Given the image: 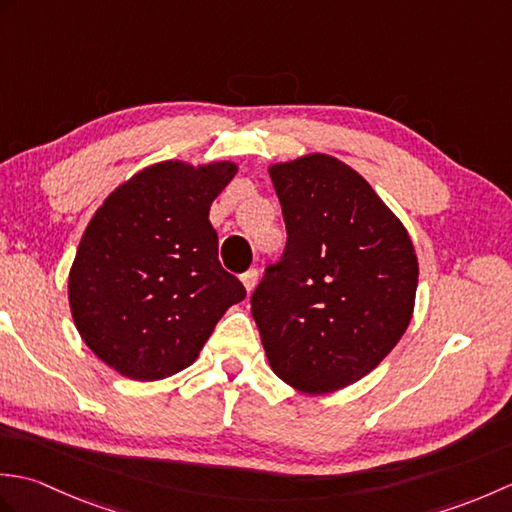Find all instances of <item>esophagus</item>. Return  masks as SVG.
<instances>
[{"label": "esophagus", "instance_id": "1", "mask_svg": "<svg viewBox=\"0 0 512 512\" xmlns=\"http://www.w3.org/2000/svg\"><path fill=\"white\" fill-rule=\"evenodd\" d=\"M242 284H244L246 292L250 295V292H253V288H255V284H257V270L255 268L246 270V273L242 275Z\"/></svg>", "mask_w": 512, "mask_h": 512}]
</instances>
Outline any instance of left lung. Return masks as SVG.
Returning <instances> with one entry per match:
<instances>
[{
    "instance_id": "left-lung-1",
    "label": "left lung",
    "mask_w": 512,
    "mask_h": 512,
    "mask_svg": "<svg viewBox=\"0 0 512 512\" xmlns=\"http://www.w3.org/2000/svg\"><path fill=\"white\" fill-rule=\"evenodd\" d=\"M268 173L288 242L250 312L273 372L328 394L372 372L405 334L418 257L407 228L345 162L308 154Z\"/></svg>"
}]
</instances>
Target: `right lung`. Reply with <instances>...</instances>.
Instances as JSON below:
<instances>
[{
	"label": "right lung",
	"mask_w": 512,
	"mask_h": 512,
	"mask_svg": "<svg viewBox=\"0 0 512 512\" xmlns=\"http://www.w3.org/2000/svg\"><path fill=\"white\" fill-rule=\"evenodd\" d=\"M235 162H156L107 195L68 279L85 345L132 380L189 367L222 314L246 297L217 259L211 204Z\"/></svg>",
	"instance_id": "add662e5"
}]
</instances>
